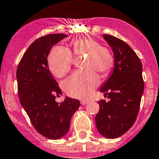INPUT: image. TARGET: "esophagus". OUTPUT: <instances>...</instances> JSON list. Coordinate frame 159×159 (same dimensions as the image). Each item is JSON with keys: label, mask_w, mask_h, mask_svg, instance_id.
I'll return each instance as SVG.
<instances>
[{"label": "esophagus", "mask_w": 159, "mask_h": 159, "mask_svg": "<svg viewBox=\"0 0 159 159\" xmlns=\"http://www.w3.org/2000/svg\"><path fill=\"white\" fill-rule=\"evenodd\" d=\"M88 103H89V101H87V100H81V105L88 104Z\"/></svg>", "instance_id": "obj_1"}]
</instances>
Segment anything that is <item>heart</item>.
Wrapping results in <instances>:
<instances>
[{
	"mask_svg": "<svg viewBox=\"0 0 159 159\" xmlns=\"http://www.w3.org/2000/svg\"><path fill=\"white\" fill-rule=\"evenodd\" d=\"M72 53L66 48L56 46L50 52L49 67L51 72L58 78L69 72L74 62L72 54L76 58L85 57L83 72H75L62 83L64 91L70 97L84 98L89 96L99 84L96 71L106 75L111 71L114 58L109 49L101 46L92 38H82L71 41Z\"/></svg>",
	"mask_w": 159,
	"mask_h": 159,
	"instance_id": "b5f03b06",
	"label": "heart"
}]
</instances>
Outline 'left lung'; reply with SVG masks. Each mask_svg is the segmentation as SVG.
Returning <instances> with one entry per match:
<instances>
[{
	"mask_svg": "<svg viewBox=\"0 0 159 159\" xmlns=\"http://www.w3.org/2000/svg\"><path fill=\"white\" fill-rule=\"evenodd\" d=\"M114 56V68L100 91L110 101L101 100L95 116L98 132L108 139L117 138L136 121L144 91L143 66L139 58L123 40L103 34Z\"/></svg>",
	"mask_w": 159,
	"mask_h": 159,
	"instance_id": "left-lung-1",
	"label": "left lung"
}]
</instances>
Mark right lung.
Returning a JSON list of instances; mask_svg holds the SVG:
<instances>
[{
	"label": "right lung",
	"instance_id": "add662e5",
	"mask_svg": "<svg viewBox=\"0 0 159 159\" xmlns=\"http://www.w3.org/2000/svg\"><path fill=\"white\" fill-rule=\"evenodd\" d=\"M67 36L55 33L35 40L16 69L21 105L36 131L49 139H58L68 133L71 117L80 107L78 100L68 97L60 103L56 101V95L61 94V91L48 66L50 49Z\"/></svg>",
	"mask_w": 159,
	"mask_h": 159
}]
</instances>
